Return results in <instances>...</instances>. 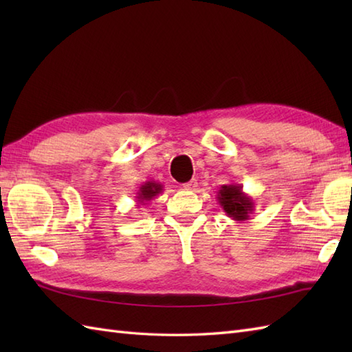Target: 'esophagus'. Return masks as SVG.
I'll return each instance as SVG.
<instances>
[{
    "label": "esophagus",
    "mask_w": 352,
    "mask_h": 352,
    "mask_svg": "<svg viewBox=\"0 0 352 352\" xmlns=\"http://www.w3.org/2000/svg\"><path fill=\"white\" fill-rule=\"evenodd\" d=\"M183 188L186 189V190H197V188H198V182L197 180H190V182H188V183H184L183 184Z\"/></svg>",
    "instance_id": "34e87169"
}]
</instances>
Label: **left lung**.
Masks as SVG:
<instances>
[{
	"instance_id": "8db88e82",
	"label": "left lung",
	"mask_w": 352,
	"mask_h": 352,
	"mask_svg": "<svg viewBox=\"0 0 352 352\" xmlns=\"http://www.w3.org/2000/svg\"><path fill=\"white\" fill-rule=\"evenodd\" d=\"M218 203L228 218L237 222L250 219V214L254 212L252 198L242 190L241 184L236 183L221 186L218 190Z\"/></svg>"
}]
</instances>
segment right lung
<instances>
[{
	"label": "right lung",
	"instance_id": "add662e5",
	"mask_svg": "<svg viewBox=\"0 0 352 352\" xmlns=\"http://www.w3.org/2000/svg\"><path fill=\"white\" fill-rule=\"evenodd\" d=\"M163 192V184L157 183V182H146L144 183L139 188V190L136 192V201L138 204L144 206V204H148L149 201L154 199L159 193Z\"/></svg>",
	"mask_w": 352,
	"mask_h": 352
}]
</instances>
